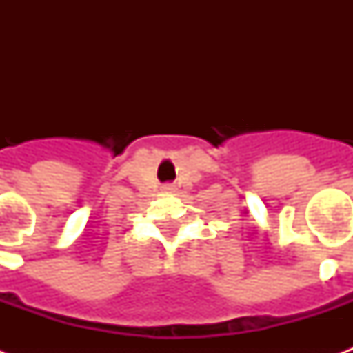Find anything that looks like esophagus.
<instances>
[{
	"mask_svg": "<svg viewBox=\"0 0 353 353\" xmlns=\"http://www.w3.org/2000/svg\"><path fill=\"white\" fill-rule=\"evenodd\" d=\"M163 190H165V192H174V190H176V187H174L172 183H166V185H163Z\"/></svg>",
	"mask_w": 353,
	"mask_h": 353,
	"instance_id": "1",
	"label": "esophagus"
}]
</instances>
